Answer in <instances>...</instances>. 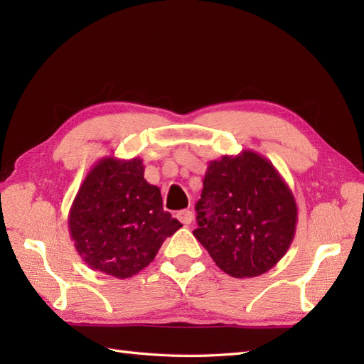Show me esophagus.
Here are the masks:
<instances>
[{
  "mask_svg": "<svg viewBox=\"0 0 364 364\" xmlns=\"http://www.w3.org/2000/svg\"><path fill=\"white\" fill-rule=\"evenodd\" d=\"M178 218H179V222H182L183 225H191L194 214H193V211H190V209H183V211L178 213Z\"/></svg>",
  "mask_w": 364,
  "mask_h": 364,
  "instance_id": "esophagus-1",
  "label": "esophagus"
}]
</instances>
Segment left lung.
Wrapping results in <instances>:
<instances>
[{"label": "left lung", "instance_id": "1", "mask_svg": "<svg viewBox=\"0 0 364 364\" xmlns=\"http://www.w3.org/2000/svg\"><path fill=\"white\" fill-rule=\"evenodd\" d=\"M196 211L194 237L234 278H255L277 266L296 232L291 190L253 150L209 162Z\"/></svg>", "mask_w": 364, "mask_h": 364}]
</instances>
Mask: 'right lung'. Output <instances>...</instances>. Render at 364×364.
<instances>
[{
	"mask_svg": "<svg viewBox=\"0 0 364 364\" xmlns=\"http://www.w3.org/2000/svg\"><path fill=\"white\" fill-rule=\"evenodd\" d=\"M182 225L164 211L141 158L106 156L86 174L68 215L74 247L87 267L126 279L155 259Z\"/></svg>",
	"mask_w": 364,
	"mask_h": 364,
	"instance_id": "1",
	"label": "right lung"
}]
</instances>
